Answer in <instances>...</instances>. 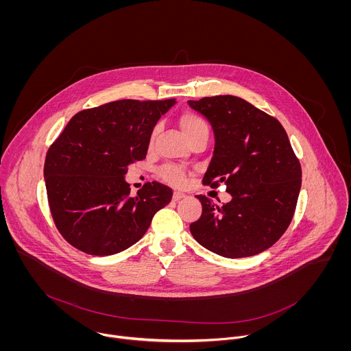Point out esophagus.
<instances>
[{
    "mask_svg": "<svg viewBox=\"0 0 351 351\" xmlns=\"http://www.w3.org/2000/svg\"><path fill=\"white\" fill-rule=\"evenodd\" d=\"M184 197H185V195H184L182 192H174V193H173V200L174 201L181 200V199H184Z\"/></svg>",
    "mask_w": 351,
    "mask_h": 351,
    "instance_id": "1",
    "label": "esophagus"
}]
</instances>
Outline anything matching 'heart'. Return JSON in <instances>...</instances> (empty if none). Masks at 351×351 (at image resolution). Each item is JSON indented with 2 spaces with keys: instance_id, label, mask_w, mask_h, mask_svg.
Here are the masks:
<instances>
[{
  "instance_id": "b5f03b06",
  "label": "heart",
  "mask_w": 351,
  "mask_h": 351,
  "mask_svg": "<svg viewBox=\"0 0 351 351\" xmlns=\"http://www.w3.org/2000/svg\"><path fill=\"white\" fill-rule=\"evenodd\" d=\"M180 125H181L185 136L189 139V142L195 141L202 134H209V127H208L206 121L201 117L200 114H197L192 110H185L181 113ZM156 132H158V127H154V130L151 131V143H152ZM159 177L163 181H166L171 185H176V186H181L186 182V171L174 165H165L159 171Z\"/></svg>"
}]
</instances>
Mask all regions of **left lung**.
<instances>
[{
  "label": "left lung",
  "instance_id": "8db88e82",
  "mask_svg": "<svg viewBox=\"0 0 351 351\" xmlns=\"http://www.w3.org/2000/svg\"><path fill=\"white\" fill-rule=\"evenodd\" d=\"M215 132L202 184L221 182L232 200L221 206L199 195L202 213L193 238L215 254L243 258L273 246L289 227L301 188V166L281 123L235 96L189 101Z\"/></svg>",
  "mask_w": 351,
  "mask_h": 351
}]
</instances>
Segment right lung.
Wrapping results in <instances>:
<instances>
[{"instance_id": "obj_1", "label": "right lung", "mask_w": 351, "mask_h": 351, "mask_svg": "<svg viewBox=\"0 0 351 351\" xmlns=\"http://www.w3.org/2000/svg\"><path fill=\"white\" fill-rule=\"evenodd\" d=\"M176 99L119 100L75 113L46 155L53 223L73 247L112 255L135 245L173 191L156 181L131 196L124 174L146 158L159 117Z\"/></svg>"}]
</instances>
